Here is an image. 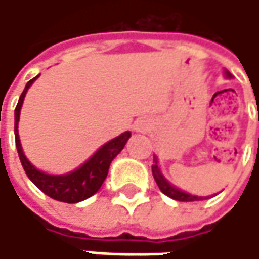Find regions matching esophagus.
<instances>
[{"label":"esophagus","mask_w":259,"mask_h":259,"mask_svg":"<svg viewBox=\"0 0 259 259\" xmlns=\"http://www.w3.org/2000/svg\"><path fill=\"white\" fill-rule=\"evenodd\" d=\"M133 129L136 130V132H145V130L148 129V123H147V120H138V121L135 123Z\"/></svg>","instance_id":"esophagus-1"}]
</instances>
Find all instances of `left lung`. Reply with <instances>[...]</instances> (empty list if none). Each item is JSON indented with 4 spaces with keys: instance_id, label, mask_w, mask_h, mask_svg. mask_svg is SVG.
Returning <instances> with one entry per match:
<instances>
[{
    "instance_id": "obj_1",
    "label": "left lung",
    "mask_w": 259,
    "mask_h": 259,
    "mask_svg": "<svg viewBox=\"0 0 259 259\" xmlns=\"http://www.w3.org/2000/svg\"><path fill=\"white\" fill-rule=\"evenodd\" d=\"M225 75H227L228 78L231 76L230 72H225ZM151 171H153V177H154V180L157 183L159 189H160L162 193H165L166 196H169V198H172V199H176V201H183V202L207 199L205 196H195V195H190V193H187V192H183L180 189L174 187L169 181L162 176V172H160V169H159V165H157V157H154V165L151 166Z\"/></svg>"
}]
</instances>
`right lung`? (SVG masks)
Instances as JSON below:
<instances>
[{
    "instance_id": "1",
    "label": "right lung",
    "mask_w": 259,
    "mask_h": 259,
    "mask_svg": "<svg viewBox=\"0 0 259 259\" xmlns=\"http://www.w3.org/2000/svg\"><path fill=\"white\" fill-rule=\"evenodd\" d=\"M37 78L38 76L28 80L25 90L22 91L19 102L16 105V109H15V139H16V148H18L21 163L24 166V171L26 172L28 179L32 181L43 193L51 196L52 199L67 202V204L80 202V201L93 196L100 189V186L103 184V181L108 176L111 162L124 148L127 139L130 138V132H124L120 136H117L112 141L102 145L82 166H79L78 169H75L69 174L52 176V174H46V172L38 171L25 157V154L22 151V145H21L19 133H18L21 108H22L26 91Z\"/></svg>"
}]
</instances>
